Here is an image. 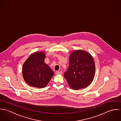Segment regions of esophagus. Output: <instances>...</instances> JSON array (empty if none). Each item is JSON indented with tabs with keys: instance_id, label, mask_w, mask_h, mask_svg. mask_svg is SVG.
<instances>
[{
	"instance_id": "34e87169",
	"label": "esophagus",
	"mask_w": 121,
	"mask_h": 121,
	"mask_svg": "<svg viewBox=\"0 0 121 121\" xmlns=\"http://www.w3.org/2000/svg\"><path fill=\"white\" fill-rule=\"evenodd\" d=\"M56 74H62V72L56 71Z\"/></svg>"
}]
</instances>
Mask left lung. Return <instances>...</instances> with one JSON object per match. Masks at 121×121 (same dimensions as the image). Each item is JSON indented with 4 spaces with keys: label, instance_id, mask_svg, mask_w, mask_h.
Here are the masks:
<instances>
[{
    "label": "left lung",
    "instance_id": "left-lung-1",
    "mask_svg": "<svg viewBox=\"0 0 121 121\" xmlns=\"http://www.w3.org/2000/svg\"><path fill=\"white\" fill-rule=\"evenodd\" d=\"M95 71V64L91 55L83 50H77L70 56L69 67L64 77L72 88L80 89L91 83Z\"/></svg>",
    "mask_w": 121,
    "mask_h": 121
}]
</instances>
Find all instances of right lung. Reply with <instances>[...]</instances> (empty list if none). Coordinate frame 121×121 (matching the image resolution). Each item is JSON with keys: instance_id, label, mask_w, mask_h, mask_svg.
Here are the masks:
<instances>
[{"instance_id": "obj_1", "label": "right lung", "mask_w": 121, "mask_h": 121, "mask_svg": "<svg viewBox=\"0 0 121 121\" xmlns=\"http://www.w3.org/2000/svg\"><path fill=\"white\" fill-rule=\"evenodd\" d=\"M45 54L37 52L31 55L25 62L22 75L25 82L29 86L43 88L54 74V72L44 63Z\"/></svg>"}]
</instances>
